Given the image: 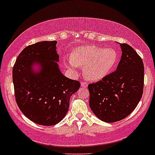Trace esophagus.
Returning <instances> with one entry per match:
<instances>
[{
  "label": "esophagus",
  "instance_id": "34e87169",
  "mask_svg": "<svg viewBox=\"0 0 155 155\" xmlns=\"http://www.w3.org/2000/svg\"><path fill=\"white\" fill-rule=\"evenodd\" d=\"M88 86V84L86 81H81V86L82 87H84V88H86Z\"/></svg>",
  "mask_w": 155,
  "mask_h": 155
}]
</instances>
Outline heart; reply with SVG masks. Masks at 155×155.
<instances>
[{
	"mask_svg": "<svg viewBox=\"0 0 155 155\" xmlns=\"http://www.w3.org/2000/svg\"><path fill=\"white\" fill-rule=\"evenodd\" d=\"M117 53L111 48L88 46L77 48L71 55L67 66L71 69L84 67L85 77L91 81H100L111 72L117 61Z\"/></svg>",
	"mask_w": 155,
	"mask_h": 155,
	"instance_id": "obj_1",
	"label": "heart"
}]
</instances>
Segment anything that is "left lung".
<instances>
[{
    "label": "left lung",
    "mask_w": 155,
    "mask_h": 155,
    "mask_svg": "<svg viewBox=\"0 0 155 155\" xmlns=\"http://www.w3.org/2000/svg\"><path fill=\"white\" fill-rule=\"evenodd\" d=\"M122 56L117 70L89 84V106L101 120L114 123L131 114L143 91L144 66L131 46L121 44Z\"/></svg>",
    "instance_id": "8db88e82"
}]
</instances>
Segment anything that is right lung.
<instances>
[{"mask_svg":"<svg viewBox=\"0 0 155 155\" xmlns=\"http://www.w3.org/2000/svg\"><path fill=\"white\" fill-rule=\"evenodd\" d=\"M56 44L55 41H41L26 46L12 69L18 107L26 117L42 126H53L62 120L69 110L71 94L81 86L79 81L60 71ZM33 62L41 64L38 73L31 71Z\"/></svg>","mask_w":155,"mask_h":155,"instance_id":"right-lung-1","label":"right lung"}]
</instances>
